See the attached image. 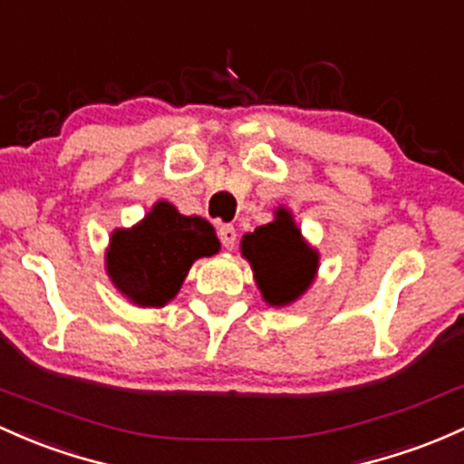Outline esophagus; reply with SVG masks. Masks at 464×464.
<instances>
[{
  "label": "esophagus",
  "instance_id": "34e87169",
  "mask_svg": "<svg viewBox=\"0 0 464 464\" xmlns=\"http://www.w3.org/2000/svg\"><path fill=\"white\" fill-rule=\"evenodd\" d=\"M218 238H221L226 250H234V246H237V230L232 226H221L218 227Z\"/></svg>",
  "mask_w": 464,
  "mask_h": 464
}]
</instances>
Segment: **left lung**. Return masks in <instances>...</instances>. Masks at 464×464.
<instances>
[{
	"label": "left lung",
	"instance_id": "8db88e82",
	"mask_svg": "<svg viewBox=\"0 0 464 464\" xmlns=\"http://www.w3.org/2000/svg\"><path fill=\"white\" fill-rule=\"evenodd\" d=\"M241 254L250 263L263 301L272 307L296 303L312 287L321 266V254L283 206L274 210V221L243 234Z\"/></svg>",
	"mask_w": 464,
	"mask_h": 464
}]
</instances>
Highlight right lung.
Listing matches in <instances>:
<instances>
[{"mask_svg":"<svg viewBox=\"0 0 464 464\" xmlns=\"http://www.w3.org/2000/svg\"><path fill=\"white\" fill-rule=\"evenodd\" d=\"M221 250L212 223L157 201L132 227H117L106 247L114 290L137 307H163L177 296L197 258Z\"/></svg>","mask_w":464,"mask_h":464,"instance_id":"add662e5","label":"right lung"}]
</instances>
